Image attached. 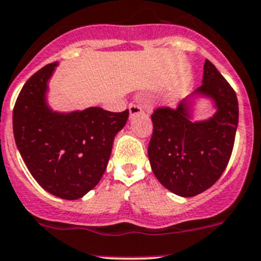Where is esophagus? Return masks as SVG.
I'll return each mask as SVG.
<instances>
[{
	"mask_svg": "<svg viewBox=\"0 0 261 261\" xmlns=\"http://www.w3.org/2000/svg\"><path fill=\"white\" fill-rule=\"evenodd\" d=\"M129 113H130V117H136V115L142 114V113H143V108L138 104H130Z\"/></svg>",
	"mask_w": 261,
	"mask_h": 261,
	"instance_id": "esophagus-1",
	"label": "esophagus"
}]
</instances>
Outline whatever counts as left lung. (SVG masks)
Segmentation results:
<instances>
[{
    "instance_id": "1",
    "label": "left lung",
    "mask_w": 261,
    "mask_h": 261,
    "mask_svg": "<svg viewBox=\"0 0 261 261\" xmlns=\"http://www.w3.org/2000/svg\"><path fill=\"white\" fill-rule=\"evenodd\" d=\"M195 96L213 100L216 113L212 117L191 120L190 99ZM151 119L148 159L157 180L185 198L210 189L227 167L239 124L236 94L215 64L205 59L202 86L176 109L157 108Z\"/></svg>"
}]
</instances>
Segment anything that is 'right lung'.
<instances>
[{
	"label": "right lung",
	"instance_id": "add662e5",
	"mask_svg": "<svg viewBox=\"0 0 261 261\" xmlns=\"http://www.w3.org/2000/svg\"><path fill=\"white\" fill-rule=\"evenodd\" d=\"M57 66L46 64L25 82L15 102L12 127L17 149L38 184L56 197L74 200L94 189L104 175L129 110H51L46 91Z\"/></svg>",
	"mask_w": 261,
	"mask_h": 261
}]
</instances>
